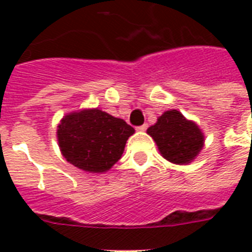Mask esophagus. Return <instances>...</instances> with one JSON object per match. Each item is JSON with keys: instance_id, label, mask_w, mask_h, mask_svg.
<instances>
[{"instance_id": "esophagus-1", "label": "esophagus", "mask_w": 252, "mask_h": 252, "mask_svg": "<svg viewBox=\"0 0 252 252\" xmlns=\"http://www.w3.org/2000/svg\"><path fill=\"white\" fill-rule=\"evenodd\" d=\"M146 129H148V124H142V126H137V130H140V132H144Z\"/></svg>"}]
</instances>
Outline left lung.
I'll return each instance as SVG.
<instances>
[{
  "mask_svg": "<svg viewBox=\"0 0 252 252\" xmlns=\"http://www.w3.org/2000/svg\"><path fill=\"white\" fill-rule=\"evenodd\" d=\"M146 133L157 144L162 157L175 165L191 163L199 156L205 141L200 126L184 118L178 110L165 111Z\"/></svg>",
  "mask_w": 252,
  "mask_h": 252,
  "instance_id": "left-lung-1",
  "label": "left lung"
}]
</instances>
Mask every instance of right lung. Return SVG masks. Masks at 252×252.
Returning <instances> with one entry per match:
<instances>
[{
    "label": "right lung",
    "mask_w": 252,
    "mask_h": 252,
    "mask_svg": "<svg viewBox=\"0 0 252 252\" xmlns=\"http://www.w3.org/2000/svg\"><path fill=\"white\" fill-rule=\"evenodd\" d=\"M56 133L61 154L69 163L99 174L108 171L122 158L134 129L99 108H84L65 115Z\"/></svg>",
    "instance_id": "1"
}]
</instances>
